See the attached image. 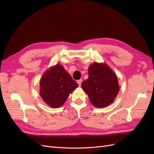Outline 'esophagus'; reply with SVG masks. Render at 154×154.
I'll return each mask as SVG.
<instances>
[{
    "instance_id": "obj_1",
    "label": "esophagus",
    "mask_w": 154,
    "mask_h": 154,
    "mask_svg": "<svg viewBox=\"0 0 154 154\" xmlns=\"http://www.w3.org/2000/svg\"><path fill=\"white\" fill-rule=\"evenodd\" d=\"M82 82V79H80V80H77V83H78V85L80 86V87L81 86Z\"/></svg>"
}]
</instances>
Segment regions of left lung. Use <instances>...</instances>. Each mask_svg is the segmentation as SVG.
<instances>
[{
  "instance_id": "1",
  "label": "left lung",
  "mask_w": 154,
  "mask_h": 154,
  "mask_svg": "<svg viewBox=\"0 0 154 154\" xmlns=\"http://www.w3.org/2000/svg\"><path fill=\"white\" fill-rule=\"evenodd\" d=\"M88 78L82 83L91 103L97 108L110 105L119 91L118 77L105 63L94 62L88 69Z\"/></svg>"
}]
</instances>
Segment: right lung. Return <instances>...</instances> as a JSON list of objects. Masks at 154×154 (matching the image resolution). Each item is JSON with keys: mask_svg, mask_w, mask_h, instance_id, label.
<instances>
[{"mask_svg": "<svg viewBox=\"0 0 154 154\" xmlns=\"http://www.w3.org/2000/svg\"><path fill=\"white\" fill-rule=\"evenodd\" d=\"M78 87L62 65L51 67L42 76L40 95L45 103L52 108L62 106L69 94Z\"/></svg>", "mask_w": 154, "mask_h": 154, "instance_id": "add662e5", "label": "right lung"}]
</instances>
